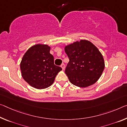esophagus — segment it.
I'll return each mask as SVG.
<instances>
[{
	"label": "esophagus",
	"mask_w": 127,
	"mask_h": 127,
	"mask_svg": "<svg viewBox=\"0 0 127 127\" xmlns=\"http://www.w3.org/2000/svg\"><path fill=\"white\" fill-rule=\"evenodd\" d=\"M60 67H62V69H65V64H64V63L62 64V65H61V66H60Z\"/></svg>",
	"instance_id": "1"
}]
</instances>
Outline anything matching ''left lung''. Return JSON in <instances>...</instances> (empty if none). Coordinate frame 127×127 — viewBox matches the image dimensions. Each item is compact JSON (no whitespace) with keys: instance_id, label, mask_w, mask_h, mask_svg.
Returning a JSON list of instances; mask_svg holds the SVG:
<instances>
[{"instance_id":"left-lung-1","label":"left lung","mask_w":127,"mask_h":127,"mask_svg":"<svg viewBox=\"0 0 127 127\" xmlns=\"http://www.w3.org/2000/svg\"><path fill=\"white\" fill-rule=\"evenodd\" d=\"M69 59L65 73L69 81L86 88L98 81L104 68L103 56L92 42L81 40L65 47Z\"/></svg>"}]
</instances>
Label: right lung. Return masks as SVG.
<instances>
[{
  "label": "right lung",
  "instance_id": "right-lung-1",
  "mask_svg": "<svg viewBox=\"0 0 127 127\" xmlns=\"http://www.w3.org/2000/svg\"><path fill=\"white\" fill-rule=\"evenodd\" d=\"M47 45H35L28 50L20 63L22 77L38 89L51 86L62 68L54 64V58Z\"/></svg>",
  "mask_w": 127,
  "mask_h": 127
}]
</instances>
